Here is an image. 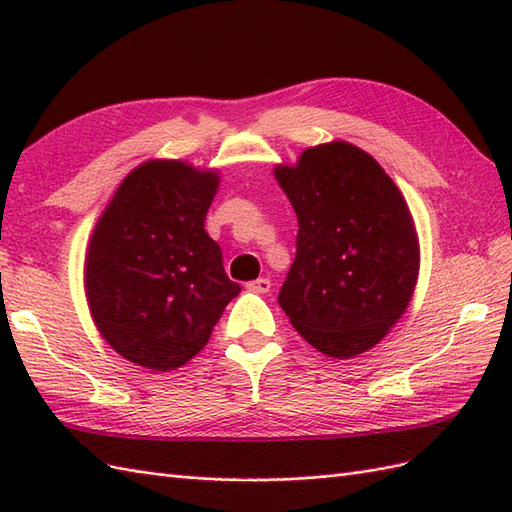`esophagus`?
Returning a JSON list of instances; mask_svg holds the SVG:
<instances>
[{
	"instance_id": "34e87169",
	"label": "esophagus",
	"mask_w": 512,
	"mask_h": 512,
	"mask_svg": "<svg viewBox=\"0 0 512 512\" xmlns=\"http://www.w3.org/2000/svg\"><path fill=\"white\" fill-rule=\"evenodd\" d=\"M270 279H266V277H259V279H255V281H248L246 284V288L250 290V292H259V295H266V292H270Z\"/></svg>"
}]
</instances>
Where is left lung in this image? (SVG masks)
Wrapping results in <instances>:
<instances>
[{"mask_svg": "<svg viewBox=\"0 0 512 512\" xmlns=\"http://www.w3.org/2000/svg\"><path fill=\"white\" fill-rule=\"evenodd\" d=\"M275 178L299 220L281 310L332 358L372 350L418 281V235L405 198L367 151L343 140L306 149Z\"/></svg>", "mask_w": 512, "mask_h": 512, "instance_id": "1", "label": "left lung"}]
</instances>
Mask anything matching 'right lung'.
Masks as SVG:
<instances>
[{
	"label": "right lung",
	"mask_w": 512,
	"mask_h": 512,
	"mask_svg": "<svg viewBox=\"0 0 512 512\" xmlns=\"http://www.w3.org/2000/svg\"><path fill=\"white\" fill-rule=\"evenodd\" d=\"M215 171L147 160L116 189L85 255V295L103 339L127 361L169 372L209 343L239 284L204 231Z\"/></svg>",
	"instance_id": "right-lung-1"
}]
</instances>
